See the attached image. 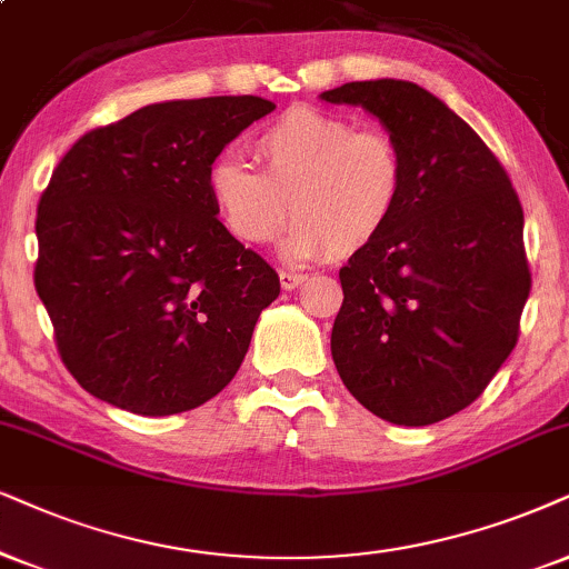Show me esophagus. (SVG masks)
I'll list each match as a JSON object with an SVG mask.
<instances>
[{"label": "esophagus", "mask_w": 569, "mask_h": 569, "mask_svg": "<svg viewBox=\"0 0 569 569\" xmlns=\"http://www.w3.org/2000/svg\"><path fill=\"white\" fill-rule=\"evenodd\" d=\"M307 280V272H299V270H280V286H283L286 291L291 289H299L301 283Z\"/></svg>", "instance_id": "obj_1"}]
</instances>
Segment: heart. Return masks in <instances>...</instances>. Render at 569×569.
<instances>
[{
	"label": "heart",
	"mask_w": 569,
	"mask_h": 569,
	"mask_svg": "<svg viewBox=\"0 0 569 569\" xmlns=\"http://www.w3.org/2000/svg\"><path fill=\"white\" fill-rule=\"evenodd\" d=\"M260 172L233 154L214 157L207 191L236 239L262 247L293 220L286 251L312 260L355 254L386 233L407 189L399 141L355 128L315 107H291L249 141Z\"/></svg>",
	"instance_id": "b5f03b06"
}]
</instances>
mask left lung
Instances as JSON below:
<instances>
[{"mask_svg": "<svg viewBox=\"0 0 569 569\" xmlns=\"http://www.w3.org/2000/svg\"><path fill=\"white\" fill-rule=\"evenodd\" d=\"M322 99L376 114L407 160L397 218L338 270L336 370L372 415L433 426L486 391L520 336V197L486 141L417 83L355 81Z\"/></svg>", "mask_w": 569, "mask_h": 569, "instance_id": "obj_1", "label": "left lung"}]
</instances>
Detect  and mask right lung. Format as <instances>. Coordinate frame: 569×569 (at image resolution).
<instances>
[{
  "label": "right lung",
  "mask_w": 569,
  "mask_h": 569,
  "mask_svg": "<svg viewBox=\"0 0 569 569\" xmlns=\"http://www.w3.org/2000/svg\"><path fill=\"white\" fill-rule=\"evenodd\" d=\"M276 110L178 99L83 133L39 199L33 283L64 368L91 397L164 417L241 368L278 272L214 218L207 168Z\"/></svg>",
  "instance_id": "right-lung-1"
}]
</instances>
